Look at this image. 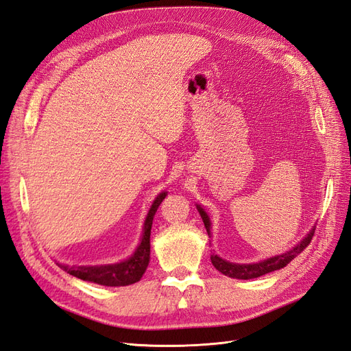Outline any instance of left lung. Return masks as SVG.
<instances>
[{
    "label": "left lung",
    "instance_id": "left-lung-1",
    "mask_svg": "<svg viewBox=\"0 0 351 351\" xmlns=\"http://www.w3.org/2000/svg\"><path fill=\"white\" fill-rule=\"evenodd\" d=\"M196 209L200 214L202 221H204L205 228L208 231V236L210 237L212 232H210V218L206 214V210L202 208L200 205H196ZM313 232H315V227L307 232V234L302 239V241H299L295 244L293 249H290L289 252L277 254V256H272L268 259H263L259 262H253V263H234V262H228L226 259L219 258L218 254H210V262L214 267L222 272L224 275L230 278H237V280H252V278H258L262 277L265 274H269L274 272L277 269L284 268L285 265H289L297 254L302 253L307 246H309V243L313 237Z\"/></svg>",
    "mask_w": 351,
    "mask_h": 351
}]
</instances>
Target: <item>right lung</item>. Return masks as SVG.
I'll list each match as a JSON object with an SVG mask.
<instances>
[{"label": "right lung", "mask_w": 351, "mask_h": 351, "mask_svg": "<svg viewBox=\"0 0 351 351\" xmlns=\"http://www.w3.org/2000/svg\"><path fill=\"white\" fill-rule=\"evenodd\" d=\"M165 196L167 192H161L152 202V206L147 210V215L143 222L141 241L137 244V247L130 258H127L121 262L107 265H73V267H69V265L58 263L60 268L73 275V277H77L83 281H89L107 287H123L139 281L143 277L151 259L152 221Z\"/></svg>", "instance_id": "1"}]
</instances>
